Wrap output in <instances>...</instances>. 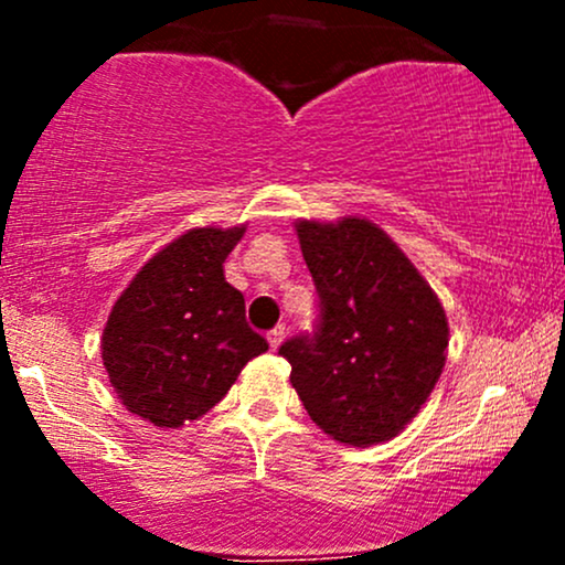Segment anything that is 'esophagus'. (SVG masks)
<instances>
[{"mask_svg":"<svg viewBox=\"0 0 565 565\" xmlns=\"http://www.w3.org/2000/svg\"><path fill=\"white\" fill-rule=\"evenodd\" d=\"M284 337H287V327H276V329H270L268 332V342H270V348H278L284 342Z\"/></svg>","mask_w":565,"mask_h":565,"instance_id":"34e87169","label":"esophagus"}]
</instances>
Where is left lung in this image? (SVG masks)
<instances>
[{"instance_id": "obj_1", "label": "left lung", "mask_w": 565, "mask_h": 565, "mask_svg": "<svg viewBox=\"0 0 565 565\" xmlns=\"http://www.w3.org/2000/svg\"><path fill=\"white\" fill-rule=\"evenodd\" d=\"M295 231L321 316L313 334L278 348L291 364V387L340 444L364 449L391 440L444 372V305L398 244L364 217L300 220Z\"/></svg>"}]
</instances>
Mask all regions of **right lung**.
I'll use <instances>...</instances> for the list:
<instances>
[{"label":"right lung","mask_w":565,"mask_h":565,"mask_svg":"<svg viewBox=\"0 0 565 565\" xmlns=\"http://www.w3.org/2000/svg\"><path fill=\"white\" fill-rule=\"evenodd\" d=\"M246 225L193 228L159 249L121 291L103 329V366L121 404L157 427L210 412L268 350L246 323L223 263Z\"/></svg>","instance_id":"right-lung-1"}]
</instances>
